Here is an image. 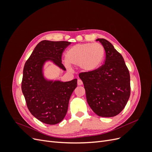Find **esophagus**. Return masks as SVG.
<instances>
[{
    "label": "esophagus",
    "instance_id": "34e87169",
    "mask_svg": "<svg viewBox=\"0 0 152 152\" xmlns=\"http://www.w3.org/2000/svg\"><path fill=\"white\" fill-rule=\"evenodd\" d=\"M77 84H78V86H81V85L83 84V82H82V81L80 79H78Z\"/></svg>",
    "mask_w": 152,
    "mask_h": 152
}]
</instances>
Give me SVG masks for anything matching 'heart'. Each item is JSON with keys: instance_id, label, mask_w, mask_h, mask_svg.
I'll use <instances>...</instances> for the list:
<instances>
[{"instance_id": "obj_1", "label": "heart", "mask_w": 152, "mask_h": 152, "mask_svg": "<svg viewBox=\"0 0 152 152\" xmlns=\"http://www.w3.org/2000/svg\"><path fill=\"white\" fill-rule=\"evenodd\" d=\"M104 56V49L99 43H85L73 45L65 54L67 66L79 65L82 71L91 72L98 69Z\"/></svg>"}]
</instances>
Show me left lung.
<instances>
[{
    "label": "left lung",
    "mask_w": 152,
    "mask_h": 152,
    "mask_svg": "<svg viewBox=\"0 0 152 152\" xmlns=\"http://www.w3.org/2000/svg\"><path fill=\"white\" fill-rule=\"evenodd\" d=\"M106 53L104 64L91 72H82L86 99L98 116L112 117L120 113L129 98L130 75L122 55L109 41L98 39Z\"/></svg>",
    "instance_id": "obj_1"
}]
</instances>
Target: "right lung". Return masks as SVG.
I'll use <instances>...</instances> for the list:
<instances>
[{"label": "right lung", "mask_w": 152, "mask_h": 152, "mask_svg": "<svg viewBox=\"0 0 152 152\" xmlns=\"http://www.w3.org/2000/svg\"><path fill=\"white\" fill-rule=\"evenodd\" d=\"M70 44L67 41H41L24 66L21 89L27 107L32 115L49 125L59 123L65 118L77 79L65 82L48 80L44 76L43 67L50 61L65 71L61 56Z\"/></svg>", "instance_id": "1"}]
</instances>
